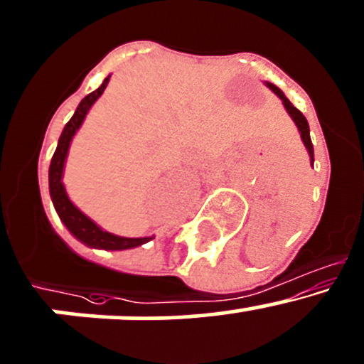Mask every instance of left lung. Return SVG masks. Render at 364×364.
Masks as SVG:
<instances>
[{
	"label": "left lung",
	"instance_id": "left-lung-1",
	"mask_svg": "<svg viewBox=\"0 0 364 364\" xmlns=\"http://www.w3.org/2000/svg\"><path fill=\"white\" fill-rule=\"evenodd\" d=\"M267 87H269V89L272 90L279 99H281L282 105H284V108H286V112L289 113V117H291L294 124H296L298 131H300L301 141H304L305 148H307V151H309V156H311V164L314 166V146H312V141H311V131H309L307 118H305L304 114H301L300 109L294 108L291 102H289V99L284 95V92L279 89V87H275L274 83H267Z\"/></svg>",
	"mask_w": 364,
	"mask_h": 364
}]
</instances>
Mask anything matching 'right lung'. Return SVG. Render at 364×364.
Returning <instances> with one entry per match:
<instances>
[{
    "mask_svg": "<svg viewBox=\"0 0 364 364\" xmlns=\"http://www.w3.org/2000/svg\"><path fill=\"white\" fill-rule=\"evenodd\" d=\"M108 82H109V76L108 78H105V82L101 83L99 89L90 92L87 97L82 99V102L78 105V108H76V112L71 117V120L68 122L66 127H64V131L59 137L57 150L52 156L50 171H48V186H50V197L53 202V208H55L57 214H59L60 221L66 225L68 230H70L73 235L80 240V242H83L85 246H90V247H97V250L120 251V250H131V247L141 246V244L151 240L153 237L129 239V237H118L109 232H105L101 227H97L90 218H87L85 214L73 204L70 197H68L66 188H64L63 185L64 164H66L68 150H70L73 136H75L76 131H78L80 125L83 124L87 113H89V109L92 108V105L101 97V94L105 92L106 85H108Z\"/></svg>",
    "mask_w": 364,
    "mask_h": 364,
    "instance_id": "add662e5",
    "label": "right lung"
}]
</instances>
